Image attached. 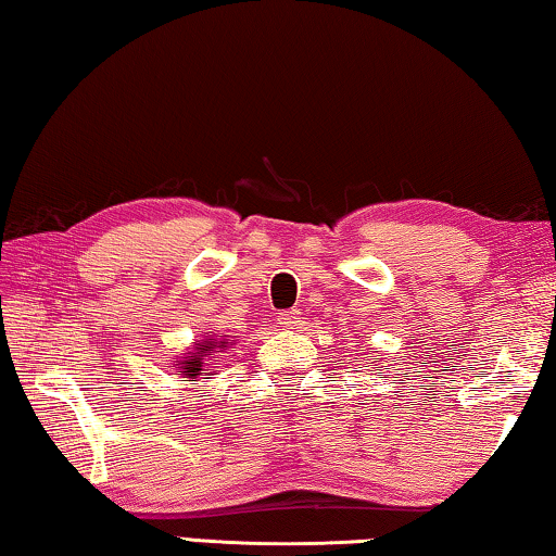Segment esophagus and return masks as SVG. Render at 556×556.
I'll return each instance as SVG.
<instances>
[{"label":"esophagus","instance_id":"obj_1","mask_svg":"<svg viewBox=\"0 0 556 556\" xmlns=\"http://www.w3.org/2000/svg\"><path fill=\"white\" fill-rule=\"evenodd\" d=\"M279 324L285 328H294L299 324V312L296 308H291V312H281L279 314Z\"/></svg>","mask_w":556,"mask_h":556}]
</instances>
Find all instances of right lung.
<instances>
[{
    "label": "right lung",
    "instance_id": "obj_1",
    "mask_svg": "<svg viewBox=\"0 0 556 556\" xmlns=\"http://www.w3.org/2000/svg\"><path fill=\"white\" fill-rule=\"evenodd\" d=\"M228 338L223 341H215V338H205V341H199L193 345V353L186 355V361H178V375L181 378H188V382H195L201 378V372L205 370V357H211L213 353H220L218 348H228ZM205 380V378H203Z\"/></svg>",
    "mask_w": 556,
    "mask_h": 556
}]
</instances>
